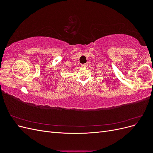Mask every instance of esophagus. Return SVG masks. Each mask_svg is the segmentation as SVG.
<instances>
[{"mask_svg":"<svg viewBox=\"0 0 153 153\" xmlns=\"http://www.w3.org/2000/svg\"><path fill=\"white\" fill-rule=\"evenodd\" d=\"M87 66V64H82V68H86Z\"/></svg>","mask_w":153,"mask_h":153,"instance_id":"esophagus-1","label":"esophagus"}]
</instances>
